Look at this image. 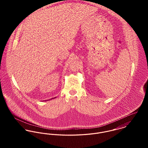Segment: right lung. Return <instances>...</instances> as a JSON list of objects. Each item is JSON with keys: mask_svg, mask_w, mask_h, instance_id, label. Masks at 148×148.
Returning <instances> with one entry per match:
<instances>
[{"mask_svg": "<svg viewBox=\"0 0 148 148\" xmlns=\"http://www.w3.org/2000/svg\"><path fill=\"white\" fill-rule=\"evenodd\" d=\"M55 98H56V97H54V98H52V99H50V100H52V99H55ZM45 101H46V100H45Z\"/></svg>", "mask_w": 148, "mask_h": 148, "instance_id": "obj_1", "label": "right lung"}]
</instances>
